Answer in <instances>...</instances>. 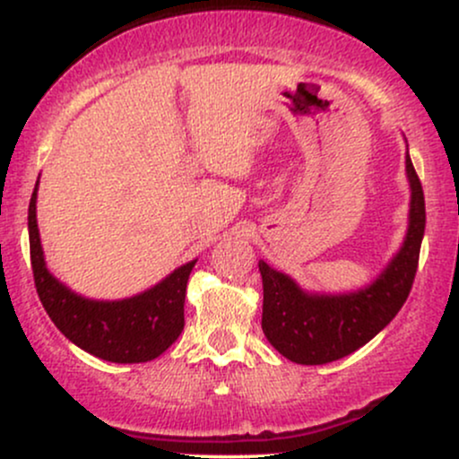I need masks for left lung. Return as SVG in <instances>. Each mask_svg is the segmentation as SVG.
<instances>
[{"label":"left lung","mask_w":459,"mask_h":459,"mask_svg":"<svg viewBox=\"0 0 459 459\" xmlns=\"http://www.w3.org/2000/svg\"><path fill=\"white\" fill-rule=\"evenodd\" d=\"M410 222L403 246L368 287L321 296L299 289L287 273L259 261L263 332L284 358L298 365H325L350 356L391 324L412 289L425 233V196L410 155L405 157Z\"/></svg>","instance_id":"left-lung-1"}]
</instances>
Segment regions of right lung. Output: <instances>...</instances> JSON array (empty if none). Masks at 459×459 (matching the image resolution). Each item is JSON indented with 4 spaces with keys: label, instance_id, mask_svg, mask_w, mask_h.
<instances>
[{
    "label": "right lung",
    "instance_id": "add662e5",
    "mask_svg": "<svg viewBox=\"0 0 459 459\" xmlns=\"http://www.w3.org/2000/svg\"><path fill=\"white\" fill-rule=\"evenodd\" d=\"M36 183L28 209L30 256L40 302L56 328L71 343L108 362H149L161 356L181 334L186 317L187 278L196 261L181 265L149 291L127 299H91L71 291L47 270L39 222H36Z\"/></svg>",
    "mask_w": 459,
    "mask_h": 459
}]
</instances>
